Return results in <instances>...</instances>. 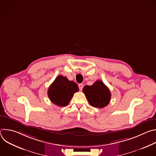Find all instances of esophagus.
Here are the masks:
<instances>
[{"instance_id": "34e87169", "label": "esophagus", "mask_w": 156, "mask_h": 156, "mask_svg": "<svg viewBox=\"0 0 156 156\" xmlns=\"http://www.w3.org/2000/svg\"><path fill=\"white\" fill-rule=\"evenodd\" d=\"M83 86H84V84H82V83H81V84H78V87H79V89H80V91H81V90H83Z\"/></svg>"}]
</instances>
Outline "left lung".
<instances>
[{"label": "left lung", "mask_w": 156, "mask_h": 156, "mask_svg": "<svg viewBox=\"0 0 156 156\" xmlns=\"http://www.w3.org/2000/svg\"><path fill=\"white\" fill-rule=\"evenodd\" d=\"M89 103L93 107L103 108L110 101L111 94L109 89L101 80L96 81L91 86H85L83 89Z\"/></svg>", "instance_id": "left-lung-1"}]
</instances>
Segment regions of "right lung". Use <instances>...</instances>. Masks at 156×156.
Wrapping results in <instances>:
<instances>
[{"instance_id":"add662e5","label":"right lung","mask_w":156,"mask_h":156,"mask_svg":"<svg viewBox=\"0 0 156 156\" xmlns=\"http://www.w3.org/2000/svg\"><path fill=\"white\" fill-rule=\"evenodd\" d=\"M78 91V86L76 83L59 75L49 86L48 94L53 104L64 107L69 104L75 93Z\"/></svg>"}]
</instances>
